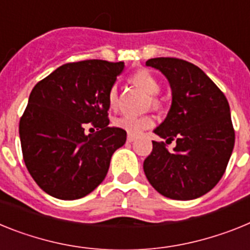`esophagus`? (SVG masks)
Segmentation results:
<instances>
[{
  "label": "esophagus",
  "mask_w": 250,
  "mask_h": 250,
  "mask_svg": "<svg viewBox=\"0 0 250 250\" xmlns=\"http://www.w3.org/2000/svg\"><path fill=\"white\" fill-rule=\"evenodd\" d=\"M136 140V136L134 134H128L127 136V142H133Z\"/></svg>",
  "instance_id": "esophagus-1"
}]
</instances>
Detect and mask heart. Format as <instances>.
<instances>
[{"instance_id":"1","label":"heart","mask_w":250,"mask_h":250,"mask_svg":"<svg viewBox=\"0 0 250 250\" xmlns=\"http://www.w3.org/2000/svg\"><path fill=\"white\" fill-rule=\"evenodd\" d=\"M132 82L137 84L140 88H142L149 95H157L161 90L160 82L156 79V77L151 71L146 70V69H142V70L134 73L132 75ZM117 104H118V90H117V85H112L109 88V92H108V105H109V108L114 109ZM152 104L157 107V99L152 98ZM153 125H155V118L149 114H145V116L125 114V116H121L114 119V125L125 131L128 134H138L145 129L151 128Z\"/></svg>"}]
</instances>
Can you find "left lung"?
I'll return each instance as SVG.
<instances>
[{"mask_svg":"<svg viewBox=\"0 0 250 250\" xmlns=\"http://www.w3.org/2000/svg\"><path fill=\"white\" fill-rule=\"evenodd\" d=\"M147 66L167 78L172 103L155 133L177 141L168 151L165 142L152 141L143 162L147 180L161 195L192 200L209 192L227 170L235 142L230 108L224 93L200 68L176 58H155Z\"/></svg>","mask_w":250,"mask_h":250,"instance_id":"obj_1","label":"left lung"}]
</instances>
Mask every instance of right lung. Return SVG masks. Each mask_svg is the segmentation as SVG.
Segmentation results:
<instances>
[{
  "label": "right lung",
  "instance_id": "1",
  "mask_svg": "<svg viewBox=\"0 0 250 250\" xmlns=\"http://www.w3.org/2000/svg\"><path fill=\"white\" fill-rule=\"evenodd\" d=\"M123 68V62H68L34 86L19 131L26 167L46 194L75 200L107 176L127 140L125 131L108 125V92ZM89 125L95 135L85 134Z\"/></svg>",
  "mask_w": 250,
  "mask_h": 250
}]
</instances>
